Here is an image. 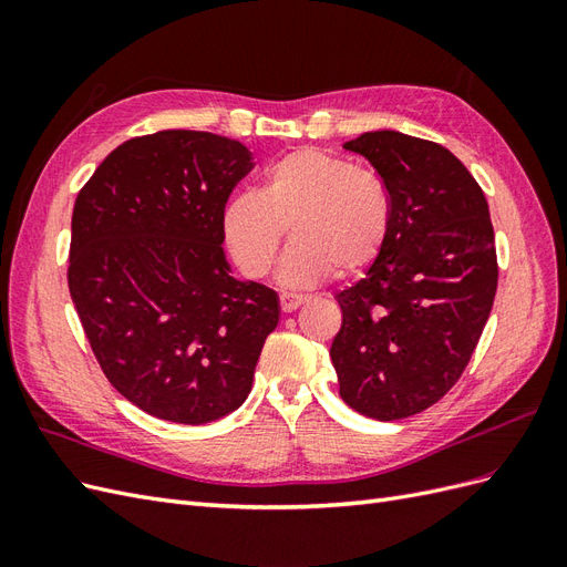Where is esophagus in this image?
<instances>
[{
  "label": "esophagus",
  "mask_w": 567,
  "mask_h": 567,
  "mask_svg": "<svg viewBox=\"0 0 567 567\" xmlns=\"http://www.w3.org/2000/svg\"><path fill=\"white\" fill-rule=\"evenodd\" d=\"M281 310L284 312H296L298 307H302L307 302V296H300V293H281Z\"/></svg>",
  "instance_id": "1"
}]
</instances>
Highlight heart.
Instances as JSON below:
<instances>
[{
  "mask_svg": "<svg viewBox=\"0 0 567 567\" xmlns=\"http://www.w3.org/2000/svg\"><path fill=\"white\" fill-rule=\"evenodd\" d=\"M392 225V200L373 169L321 148H300L274 161L260 194L234 196L221 215V234L234 262L262 279L277 262L290 227L293 246L281 260L286 286H317L340 274H359L381 255Z\"/></svg>",
  "mask_w": 567,
  "mask_h": 567,
  "instance_id": "b5f03b06",
  "label": "heart"
}]
</instances>
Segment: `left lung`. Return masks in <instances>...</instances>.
<instances>
[{
  "label": "left lung",
  "mask_w": 567,
  "mask_h": 567,
  "mask_svg": "<svg viewBox=\"0 0 567 567\" xmlns=\"http://www.w3.org/2000/svg\"><path fill=\"white\" fill-rule=\"evenodd\" d=\"M342 148L390 192L392 225L375 262L336 296L331 346L340 398L375 421L433 406L461 379L496 293V248L483 188L452 151L394 130Z\"/></svg>",
  "instance_id": "1"
}]
</instances>
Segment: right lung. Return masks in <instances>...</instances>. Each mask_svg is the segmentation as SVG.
Listing matches in <instances>:
<instances>
[{
  "mask_svg": "<svg viewBox=\"0 0 567 567\" xmlns=\"http://www.w3.org/2000/svg\"><path fill=\"white\" fill-rule=\"evenodd\" d=\"M252 169L236 140L165 130L120 144L75 198L68 288L111 385L146 414H231L279 323V296L238 281L221 215Z\"/></svg>",
  "mask_w": 567,
  "mask_h": 567,
  "instance_id": "1",
  "label": "right lung"
}]
</instances>
